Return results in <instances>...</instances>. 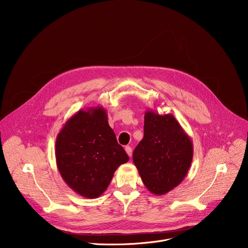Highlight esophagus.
<instances>
[{
    "label": "esophagus",
    "mask_w": 248,
    "mask_h": 248,
    "mask_svg": "<svg viewBox=\"0 0 248 248\" xmlns=\"http://www.w3.org/2000/svg\"><path fill=\"white\" fill-rule=\"evenodd\" d=\"M124 150H125L126 154H127L129 157H131V155H132V149H131V147H130V146H125Z\"/></svg>",
    "instance_id": "34e87169"
}]
</instances>
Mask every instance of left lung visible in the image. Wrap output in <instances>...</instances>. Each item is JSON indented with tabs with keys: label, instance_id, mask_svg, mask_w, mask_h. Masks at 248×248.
Wrapping results in <instances>:
<instances>
[{
	"label": "left lung",
	"instance_id": "8db88e82",
	"mask_svg": "<svg viewBox=\"0 0 248 248\" xmlns=\"http://www.w3.org/2000/svg\"><path fill=\"white\" fill-rule=\"evenodd\" d=\"M192 158L191 138L173 115L146 111L144 136L132 155L146 188L156 195L168 193L184 181Z\"/></svg>",
	"mask_w": 248,
	"mask_h": 248
}]
</instances>
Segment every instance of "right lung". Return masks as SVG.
I'll use <instances>...</instances> for the list:
<instances>
[{"label":"right lung","instance_id":"1","mask_svg":"<svg viewBox=\"0 0 248 248\" xmlns=\"http://www.w3.org/2000/svg\"><path fill=\"white\" fill-rule=\"evenodd\" d=\"M56 162L63 182L82 197H99L129 158L108 123L106 110H79L57 135Z\"/></svg>","mask_w":248,"mask_h":248}]
</instances>
